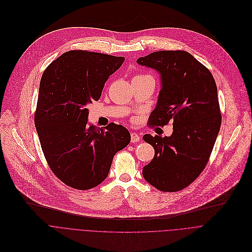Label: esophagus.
I'll return each instance as SVG.
<instances>
[{
	"label": "esophagus",
	"instance_id": "obj_1",
	"mask_svg": "<svg viewBox=\"0 0 252 252\" xmlns=\"http://www.w3.org/2000/svg\"><path fill=\"white\" fill-rule=\"evenodd\" d=\"M140 141V136L137 133H131V142L137 143Z\"/></svg>",
	"mask_w": 252,
	"mask_h": 252
}]
</instances>
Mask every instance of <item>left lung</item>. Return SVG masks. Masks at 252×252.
<instances>
[{"mask_svg": "<svg viewBox=\"0 0 252 252\" xmlns=\"http://www.w3.org/2000/svg\"><path fill=\"white\" fill-rule=\"evenodd\" d=\"M160 74L161 90L149 123L173 122L171 136H143L155 156L143 168L144 179L163 191L188 187L205 169L221 115L218 88L210 70L184 50H161L137 60Z\"/></svg>", "mask_w": 252, "mask_h": 252, "instance_id": "1", "label": "left lung"}]
</instances>
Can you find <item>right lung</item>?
Wrapping results in <instances>:
<instances>
[{"label": "right lung", "instance_id": "add662e5", "mask_svg": "<svg viewBox=\"0 0 252 252\" xmlns=\"http://www.w3.org/2000/svg\"><path fill=\"white\" fill-rule=\"evenodd\" d=\"M123 57L70 50L44 70L34 125L48 166L65 185L89 189L108 176L113 157L131 140L122 125H88V104L99 100Z\"/></svg>", "mask_w": 252, "mask_h": 252}]
</instances>
